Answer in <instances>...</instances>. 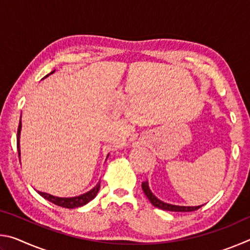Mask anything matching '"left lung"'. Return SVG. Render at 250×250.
<instances>
[{"instance_id":"left-lung-1","label":"left lung","mask_w":250,"mask_h":250,"mask_svg":"<svg viewBox=\"0 0 250 250\" xmlns=\"http://www.w3.org/2000/svg\"><path fill=\"white\" fill-rule=\"evenodd\" d=\"M142 189L146 197L149 198V201L152 203V205L155 207H159L161 209L164 210H170V211H194L197 210L198 208H201V206H177V205H172V204H167V203H164L162 201H160L159 198H156L152 192L150 191L149 185H147V182H142Z\"/></svg>"}]
</instances>
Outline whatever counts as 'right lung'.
I'll return each mask as SVG.
<instances>
[{
  "instance_id": "right-lung-1",
  "label": "right lung",
  "mask_w": 250,
  "mask_h": 250,
  "mask_svg": "<svg viewBox=\"0 0 250 250\" xmlns=\"http://www.w3.org/2000/svg\"><path fill=\"white\" fill-rule=\"evenodd\" d=\"M54 71H52L50 74H53ZM48 76V75H47ZM21 128H22V124H21L20 121V125H19V129H18V151H19V155H20V132H21ZM100 188V182L98 184H97L94 188L91 189V191L87 192L83 194V195L80 196H76V197H56V196H53L50 195V194L47 193H43V192H39V194L41 196H43L46 200L49 201L50 203H53L55 205H58L61 207H65V208H76V207H80L84 204H87L88 202H90L92 198H94L97 193H98Z\"/></svg>"
}]
</instances>
